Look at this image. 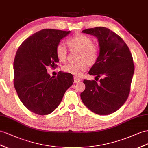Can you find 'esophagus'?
I'll return each mask as SVG.
<instances>
[{
	"label": "esophagus",
	"mask_w": 148,
	"mask_h": 148,
	"mask_svg": "<svg viewBox=\"0 0 148 148\" xmlns=\"http://www.w3.org/2000/svg\"><path fill=\"white\" fill-rule=\"evenodd\" d=\"M81 81V79L79 77H74V81L75 83H78V82H80Z\"/></svg>",
	"instance_id": "obj_1"
}]
</instances>
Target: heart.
<instances>
[{"mask_svg": "<svg viewBox=\"0 0 148 148\" xmlns=\"http://www.w3.org/2000/svg\"><path fill=\"white\" fill-rule=\"evenodd\" d=\"M71 51H79V62L75 64H67L64 66L62 70L67 73L75 76H81L88 69V62L92 64L96 61L99 51L96 45H94L92 39L84 34H77L67 40ZM56 55L59 60L64 62L67 56V49L64 43L60 42L56 47Z\"/></svg>", "mask_w": 148, "mask_h": 148, "instance_id": "1", "label": "heart"}]
</instances>
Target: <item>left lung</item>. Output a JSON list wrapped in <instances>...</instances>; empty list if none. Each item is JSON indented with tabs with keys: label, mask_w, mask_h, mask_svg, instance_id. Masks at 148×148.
<instances>
[{
	"label": "left lung",
	"mask_w": 148,
	"mask_h": 148,
	"mask_svg": "<svg viewBox=\"0 0 148 148\" xmlns=\"http://www.w3.org/2000/svg\"><path fill=\"white\" fill-rule=\"evenodd\" d=\"M82 32L96 37L99 52L89 74L102 77L99 82L84 80L82 103L99 115L116 112L127 99L134 71L133 59L122 38L106 27L88 29ZM97 81V80H96Z\"/></svg>",
	"instance_id": "left-lung-1"
}]
</instances>
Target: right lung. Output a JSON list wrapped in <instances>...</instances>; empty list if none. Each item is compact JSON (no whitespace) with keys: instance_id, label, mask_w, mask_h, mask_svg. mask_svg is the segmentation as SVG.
I'll list each match as a JSON object with an SVG mask.
<instances>
[{"instance_id":"obj_1","label":"right lung","mask_w":148,"mask_h":148,"mask_svg":"<svg viewBox=\"0 0 148 148\" xmlns=\"http://www.w3.org/2000/svg\"><path fill=\"white\" fill-rule=\"evenodd\" d=\"M71 31L42 29L28 37L18 47L14 61V87L24 106L39 115H47L61 102L73 84V75L60 71L51 76L47 67H56V47Z\"/></svg>"}]
</instances>
